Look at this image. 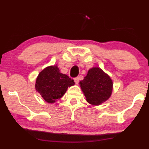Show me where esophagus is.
<instances>
[{
	"label": "esophagus",
	"instance_id": "obj_1",
	"mask_svg": "<svg viewBox=\"0 0 149 149\" xmlns=\"http://www.w3.org/2000/svg\"><path fill=\"white\" fill-rule=\"evenodd\" d=\"M74 82H75V83H76V84H78V83H79V78H78V77H77V78H74Z\"/></svg>",
	"mask_w": 149,
	"mask_h": 149
}]
</instances>
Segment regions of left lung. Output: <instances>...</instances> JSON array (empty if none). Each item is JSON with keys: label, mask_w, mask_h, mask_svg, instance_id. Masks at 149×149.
<instances>
[{"label": "left lung", "mask_w": 149, "mask_h": 149, "mask_svg": "<svg viewBox=\"0 0 149 149\" xmlns=\"http://www.w3.org/2000/svg\"><path fill=\"white\" fill-rule=\"evenodd\" d=\"M79 85L87 102L93 106L105 102L113 92V80L99 67L89 69L83 80L79 82Z\"/></svg>", "instance_id": "left-lung-1"}]
</instances>
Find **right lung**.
<instances>
[{
	"instance_id": "add662e5",
	"label": "right lung",
	"mask_w": 149,
	"mask_h": 149,
	"mask_svg": "<svg viewBox=\"0 0 149 149\" xmlns=\"http://www.w3.org/2000/svg\"><path fill=\"white\" fill-rule=\"evenodd\" d=\"M75 84L73 79L60 72L56 65L49 66L36 79L35 89L47 103L56 102L65 94L68 87Z\"/></svg>"
}]
</instances>
